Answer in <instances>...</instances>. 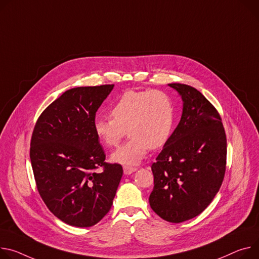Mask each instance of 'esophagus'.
I'll return each instance as SVG.
<instances>
[{
	"instance_id": "esophagus-1",
	"label": "esophagus",
	"mask_w": 259,
	"mask_h": 259,
	"mask_svg": "<svg viewBox=\"0 0 259 259\" xmlns=\"http://www.w3.org/2000/svg\"><path fill=\"white\" fill-rule=\"evenodd\" d=\"M123 169H124V174H125V175H131L132 172H134V171L136 170V167L125 165V166L123 167Z\"/></svg>"
}]
</instances>
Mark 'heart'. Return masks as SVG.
<instances>
[{
  "label": "heart",
  "mask_w": 259,
  "mask_h": 259,
  "mask_svg": "<svg viewBox=\"0 0 259 259\" xmlns=\"http://www.w3.org/2000/svg\"><path fill=\"white\" fill-rule=\"evenodd\" d=\"M111 116L94 121V132L100 142L115 148L128 129V142L112 155L113 162L136 165L149 149L157 150L169 140L176 124V105L169 94L161 90L127 91L109 108Z\"/></svg>",
  "instance_id": "obj_1"
}]
</instances>
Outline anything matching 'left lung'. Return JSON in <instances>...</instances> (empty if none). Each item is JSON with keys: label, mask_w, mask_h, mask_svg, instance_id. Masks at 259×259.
Listing matches in <instances>:
<instances>
[{"label": "left lung", "mask_w": 259, "mask_h": 259, "mask_svg": "<svg viewBox=\"0 0 259 259\" xmlns=\"http://www.w3.org/2000/svg\"><path fill=\"white\" fill-rule=\"evenodd\" d=\"M184 101L181 121L152 164L150 205L172 223L190 220L214 199L226 170L227 143L222 119L202 94L188 84L169 83Z\"/></svg>", "instance_id": "1"}]
</instances>
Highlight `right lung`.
<instances>
[{
	"instance_id": "obj_1",
	"label": "right lung",
	"mask_w": 259,
	"mask_h": 259,
	"mask_svg": "<svg viewBox=\"0 0 259 259\" xmlns=\"http://www.w3.org/2000/svg\"><path fill=\"white\" fill-rule=\"evenodd\" d=\"M113 84L70 89L46 107L35 124L30 158L37 190L63 222L90 227L109 211L123 176L105 162L94 132L98 108Z\"/></svg>"
}]
</instances>
